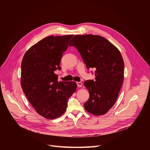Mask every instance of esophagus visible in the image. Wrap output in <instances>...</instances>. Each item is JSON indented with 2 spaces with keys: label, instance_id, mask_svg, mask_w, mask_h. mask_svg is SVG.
<instances>
[{
  "label": "esophagus",
  "instance_id": "1",
  "mask_svg": "<svg viewBox=\"0 0 150 150\" xmlns=\"http://www.w3.org/2000/svg\"><path fill=\"white\" fill-rule=\"evenodd\" d=\"M76 83H77L78 87H82V83L81 82H77Z\"/></svg>",
  "mask_w": 150,
  "mask_h": 150
}]
</instances>
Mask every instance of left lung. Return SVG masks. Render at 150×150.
I'll use <instances>...</instances> for the list:
<instances>
[{"mask_svg": "<svg viewBox=\"0 0 150 150\" xmlns=\"http://www.w3.org/2000/svg\"><path fill=\"white\" fill-rule=\"evenodd\" d=\"M69 45L76 48L88 69H96L95 80L83 83L90 93L85 109L96 116L105 114L116 101L123 81L124 62L120 51L98 35H76Z\"/></svg>", "mask_w": 150, "mask_h": 150, "instance_id": "1", "label": "left lung"}]
</instances>
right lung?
<instances>
[{"label":"right lung","mask_w":150,"mask_h":150,"mask_svg":"<svg viewBox=\"0 0 150 150\" xmlns=\"http://www.w3.org/2000/svg\"><path fill=\"white\" fill-rule=\"evenodd\" d=\"M74 35H50L32 46L21 63V85L38 114L47 119L65 112L68 98L76 90L75 82H60L54 72Z\"/></svg>","instance_id":"obj_1"}]
</instances>
